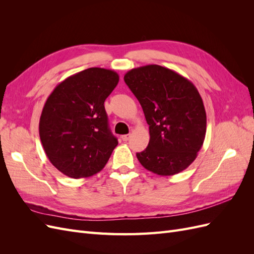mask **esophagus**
<instances>
[{"instance_id": "34e87169", "label": "esophagus", "mask_w": 254, "mask_h": 254, "mask_svg": "<svg viewBox=\"0 0 254 254\" xmlns=\"http://www.w3.org/2000/svg\"><path fill=\"white\" fill-rule=\"evenodd\" d=\"M129 137H130V134H124V135L121 136V139L124 142H127L129 140Z\"/></svg>"}]
</instances>
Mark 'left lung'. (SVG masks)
<instances>
[{"instance_id": "left-lung-1", "label": "left lung", "mask_w": 254, "mask_h": 254, "mask_svg": "<svg viewBox=\"0 0 254 254\" xmlns=\"http://www.w3.org/2000/svg\"><path fill=\"white\" fill-rule=\"evenodd\" d=\"M124 80L140 102L149 125V143L136 153L140 163L160 176L189 167L202 147L206 114L202 98L189 79L158 64L132 68Z\"/></svg>"}]
</instances>
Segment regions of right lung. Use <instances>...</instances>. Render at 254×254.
<instances>
[{
    "label": "right lung",
    "mask_w": 254,
    "mask_h": 254,
    "mask_svg": "<svg viewBox=\"0 0 254 254\" xmlns=\"http://www.w3.org/2000/svg\"><path fill=\"white\" fill-rule=\"evenodd\" d=\"M119 74L102 67L76 73L54 89L44 104L39 135L51 163L74 179L101 172L119 144L104 103Z\"/></svg>",
    "instance_id": "right-lung-1"
}]
</instances>
